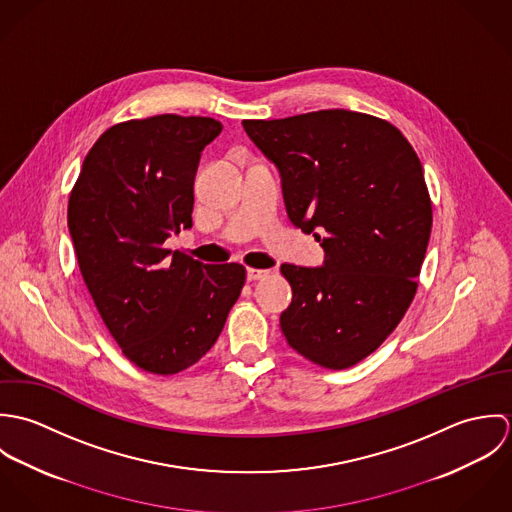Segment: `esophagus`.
I'll return each mask as SVG.
<instances>
[{
  "mask_svg": "<svg viewBox=\"0 0 512 512\" xmlns=\"http://www.w3.org/2000/svg\"><path fill=\"white\" fill-rule=\"evenodd\" d=\"M268 274H270L268 270H258V268H248V270H246V278H248V282L262 280V278H266Z\"/></svg>",
  "mask_w": 512,
  "mask_h": 512,
  "instance_id": "34e87169",
  "label": "esophagus"
}]
</instances>
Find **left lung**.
<instances>
[{"label": "left lung", "instance_id": "1", "mask_svg": "<svg viewBox=\"0 0 512 512\" xmlns=\"http://www.w3.org/2000/svg\"><path fill=\"white\" fill-rule=\"evenodd\" d=\"M278 167L288 217L325 250L323 266L282 264L288 345L315 365L361 363L396 329L418 288L432 232L422 163L390 122L351 110L244 120Z\"/></svg>", "mask_w": 512, "mask_h": 512}]
</instances>
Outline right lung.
<instances>
[{
  "label": "right lung",
  "mask_w": 512,
  "mask_h": 512,
  "mask_svg": "<svg viewBox=\"0 0 512 512\" xmlns=\"http://www.w3.org/2000/svg\"><path fill=\"white\" fill-rule=\"evenodd\" d=\"M222 132L161 114L108 128L84 157L69 230L84 284L122 353L153 374L195 365L242 292L240 264H203L163 242L193 226L201 151Z\"/></svg>",
  "instance_id": "right-lung-1"
}]
</instances>
